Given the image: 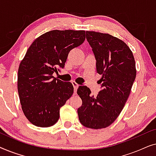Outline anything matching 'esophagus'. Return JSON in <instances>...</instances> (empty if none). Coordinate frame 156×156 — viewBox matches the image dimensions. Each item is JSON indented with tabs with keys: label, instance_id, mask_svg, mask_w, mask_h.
Masks as SVG:
<instances>
[{
	"label": "esophagus",
	"instance_id": "obj_1",
	"mask_svg": "<svg viewBox=\"0 0 156 156\" xmlns=\"http://www.w3.org/2000/svg\"><path fill=\"white\" fill-rule=\"evenodd\" d=\"M72 85H73V87H74V93H76V89H78L79 84H76V83L75 82H72Z\"/></svg>",
	"mask_w": 156,
	"mask_h": 156
}]
</instances>
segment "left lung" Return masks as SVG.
<instances>
[{"mask_svg": "<svg viewBox=\"0 0 156 156\" xmlns=\"http://www.w3.org/2000/svg\"><path fill=\"white\" fill-rule=\"evenodd\" d=\"M86 33L97 61V72L101 75V90L94 97L88 87H79L77 94L82 105L77 113L84 126L104 129L116 120L129 97L136 76L135 59L122 40L109 34L94 31Z\"/></svg>", "mask_w": 156, "mask_h": 156, "instance_id": "obj_1", "label": "left lung"}]
</instances>
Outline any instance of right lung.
<instances>
[{
    "instance_id": "obj_1",
    "label": "right lung",
    "mask_w": 156,
    "mask_h": 156,
    "mask_svg": "<svg viewBox=\"0 0 156 156\" xmlns=\"http://www.w3.org/2000/svg\"><path fill=\"white\" fill-rule=\"evenodd\" d=\"M85 40L84 30H52L37 37L20 64L18 91L23 112L39 127L57 123L59 109L72 97L74 87L52 76L64 68L70 50Z\"/></svg>"
}]
</instances>
